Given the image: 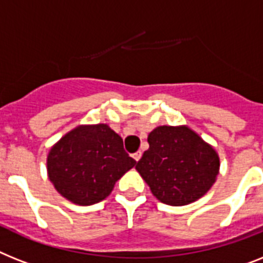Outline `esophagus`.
Returning <instances> with one entry per match:
<instances>
[{"mask_svg": "<svg viewBox=\"0 0 263 263\" xmlns=\"http://www.w3.org/2000/svg\"><path fill=\"white\" fill-rule=\"evenodd\" d=\"M141 156H142V153H141V152H136V153L133 155V158L136 160V161H138V160L141 158Z\"/></svg>", "mask_w": 263, "mask_h": 263, "instance_id": "34e87169", "label": "esophagus"}]
</instances>
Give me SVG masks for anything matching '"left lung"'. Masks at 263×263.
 Masks as SVG:
<instances>
[{
	"label": "left lung",
	"instance_id": "left-lung-1",
	"mask_svg": "<svg viewBox=\"0 0 263 263\" xmlns=\"http://www.w3.org/2000/svg\"><path fill=\"white\" fill-rule=\"evenodd\" d=\"M136 169L164 204L186 205L204 196L220 168L218 152L186 125L157 126Z\"/></svg>",
	"mask_w": 263,
	"mask_h": 263
}]
</instances>
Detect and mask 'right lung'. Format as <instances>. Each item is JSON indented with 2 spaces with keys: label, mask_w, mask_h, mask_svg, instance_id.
<instances>
[{
  "label": "right lung",
  "mask_w": 263,
  "mask_h": 263,
  "mask_svg": "<svg viewBox=\"0 0 263 263\" xmlns=\"http://www.w3.org/2000/svg\"><path fill=\"white\" fill-rule=\"evenodd\" d=\"M136 165L123 141L106 125H79L60 138L47 156V173L55 190L78 205L99 203Z\"/></svg>",
  "instance_id": "obj_1"
}]
</instances>
